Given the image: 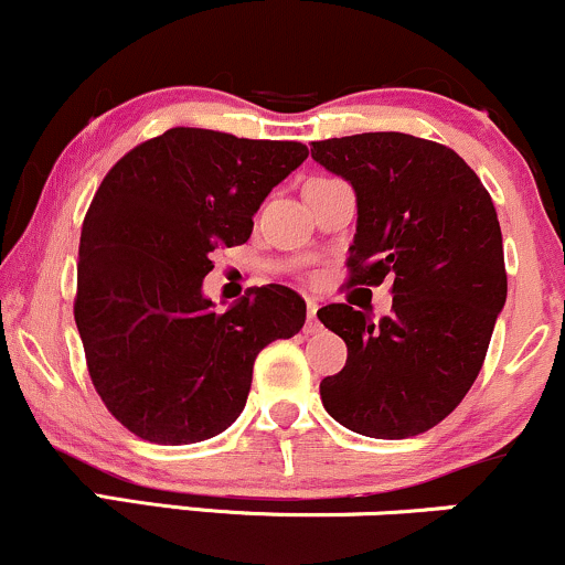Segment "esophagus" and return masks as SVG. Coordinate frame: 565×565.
<instances>
[{"label":"esophagus","mask_w":565,"mask_h":565,"mask_svg":"<svg viewBox=\"0 0 565 565\" xmlns=\"http://www.w3.org/2000/svg\"><path fill=\"white\" fill-rule=\"evenodd\" d=\"M316 310H319V302L308 300V323H305V329H308V334L321 332V323H319V319H316Z\"/></svg>","instance_id":"esophagus-1"}]
</instances>
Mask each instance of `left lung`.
Wrapping results in <instances>:
<instances>
[{
    "instance_id": "left-lung-1",
    "label": "left lung",
    "mask_w": 565,
    "mask_h": 565,
    "mask_svg": "<svg viewBox=\"0 0 565 565\" xmlns=\"http://www.w3.org/2000/svg\"><path fill=\"white\" fill-rule=\"evenodd\" d=\"M310 157L355 191L350 284L393 281L377 323L342 302L319 310L348 345L323 408L361 436H419L468 395L508 300L494 201L451 148L414 135L319 140Z\"/></svg>"
}]
</instances>
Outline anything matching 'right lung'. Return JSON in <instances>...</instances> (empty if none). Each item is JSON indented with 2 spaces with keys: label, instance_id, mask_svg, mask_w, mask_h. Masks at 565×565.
Segmentation results:
<instances>
[{
  "label": "right lung",
  "instance_id": "1",
  "mask_svg": "<svg viewBox=\"0 0 565 565\" xmlns=\"http://www.w3.org/2000/svg\"><path fill=\"white\" fill-rule=\"evenodd\" d=\"M308 159L291 140L174 127L103 178L82 225L74 319L108 412L142 440L199 444L244 412L257 353L305 323L289 287L217 313L212 252L244 244L274 188Z\"/></svg>",
  "mask_w": 565,
  "mask_h": 565
}]
</instances>
